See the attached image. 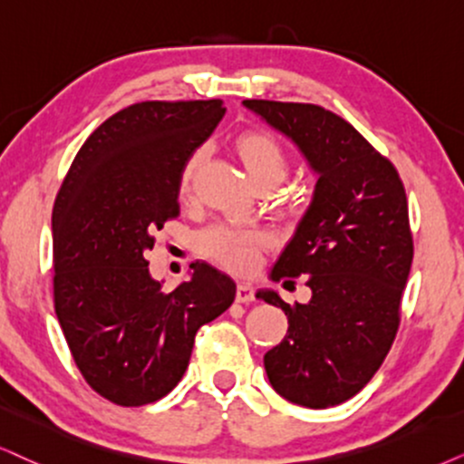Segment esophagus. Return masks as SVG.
Here are the masks:
<instances>
[{"label": "esophagus", "instance_id": "obj_1", "mask_svg": "<svg viewBox=\"0 0 464 464\" xmlns=\"http://www.w3.org/2000/svg\"><path fill=\"white\" fill-rule=\"evenodd\" d=\"M256 300V291L252 289L250 285H237V291H236V302L239 304H250Z\"/></svg>", "mask_w": 464, "mask_h": 464}]
</instances>
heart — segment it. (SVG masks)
<instances>
[{
    "mask_svg": "<svg viewBox=\"0 0 464 464\" xmlns=\"http://www.w3.org/2000/svg\"><path fill=\"white\" fill-rule=\"evenodd\" d=\"M236 150L246 171L259 188H278L291 173V158L285 145L266 130H246L237 137ZM203 151H195L179 173V192L188 195L192 179L201 164ZM267 246L266 233L256 228L212 225L197 236V250L203 259L228 269V272H250L256 266L259 252Z\"/></svg>",
    "mask_w": 464,
    "mask_h": 464,
    "instance_id": "obj_1",
    "label": "heart"
}]
</instances>
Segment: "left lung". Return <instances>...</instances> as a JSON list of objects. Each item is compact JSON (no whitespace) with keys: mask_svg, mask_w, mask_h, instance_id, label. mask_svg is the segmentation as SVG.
I'll use <instances>...</instances> for the list:
<instances>
[{"mask_svg":"<svg viewBox=\"0 0 464 464\" xmlns=\"http://www.w3.org/2000/svg\"><path fill=\"white\" fill-rule=\"evenodd\" d=\"M286 134L319 175L313 203L272 269L308 276V304L256 297L285 310L289 330L263 363L286 401L325 409L355 396L379 371L401 325L413 261L404 186L396 167L349 121L319 104L244 101Z\"/></svg>","mask_w":464,"mask_h":464,"instance_id":"left-lung-1","label":"left lung"}]
</instances>
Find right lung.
I'll return each mask as SVG.
<instances>
[{
  "mask_svg": "<svg viewBox=\"0 0 464 464\" xmlns=\"http://www.w3.org/2000/svg\"><path fill=\"white\" fill-rule=\"evenodd\" d=\"M222 101H145L117 111L70 164L53 205V300L87 385L120 407L167 396L198 327L236 300L208 263L162 291L145 252L179 216V173L225 115Z\"/></svg>",
  "mask_w": 464,
  "mask_h": 464,
  "instance_id": "obj_1",
  "label": "right lung"
}]
</instances>
